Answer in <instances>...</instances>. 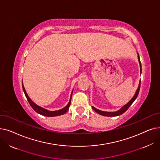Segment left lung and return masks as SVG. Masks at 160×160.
Here are the masks:
<instances>
[{
  "instance_id": "1",
  "label": "left lung",
  "mask_w": 160,
  "mask_h": 160,
  "mask_svg": "<svg viewBox=\"0 0 160 160\" xmlns=\"http://www.w3.org/2000/svg\"><path fill=\"white\" fill-rule=\"evenodd\" d=\"M138 59H139V63H140V68H141V61H140V58H139V56L138 54ZM140 85H141V82H139V87L136 92V94L135 95L133 96V97L130 100V102H128L127 104H126L125 106H124L121 110H119V111L117 112H102V111H100V110H97V109H96L94 107H92V108L93 109V110L98 113H99L100 115H103V116H107V117H115V116H118V115H122L123 113H124L126 111H127L128 109L129 108V107L132 105V104L134 102V100H135L139 94V89H140Z\"/></svg>"
}]
</instances>
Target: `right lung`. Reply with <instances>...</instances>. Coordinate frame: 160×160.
<instances>
[{"instance_id": "1", "label": "right lung", "mask_w": 160, "mask_h": 160, "mask_svg": "<svg viewBox=\"0 0 160 160\" xmlns=\"http://www.w3.org/2000/svg\"><path fill=\"white\" fill-rule=\"evenodd\" d=\"M22 89H23V91L24 93V95L25 96H26L28 101L30 104V105L31 106V107L33 109V110H34L35 112H36L40 114V115H44V116H46V117H55V116H58V115H63L64 114L65 112H67V110H69V108L70 106V104H71V96H72V94H71V99H70V101L69 102V104H67L64 108L62 109V110H58V111H54V112H51V111H48V110H45V109L41 108L39 106H38L37 104H36L34 102H33L32 100L29 98V97L28 96L27 93L26 91H25V89L23 86V84L22 83Z\"/></svg>"}]
</instances>
